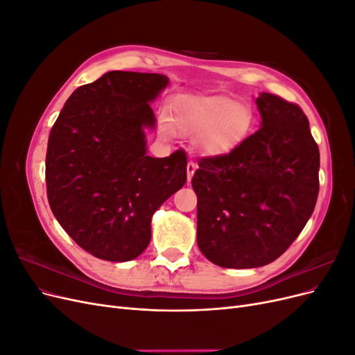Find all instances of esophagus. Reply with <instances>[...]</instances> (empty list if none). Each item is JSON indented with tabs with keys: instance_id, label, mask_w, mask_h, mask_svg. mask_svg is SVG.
<instances>
[{
	"instance_id": "esophagus-1",
	"label": "esophagus",
	"mask_w": 355,
	"mask_h": 355,
	"mask_svg": "<svg viewBox=\"0 0 355 355\" xmlns=\"http://www.w3.org/2000/svg\"><path fill=\"white\" fill-rule=\"evenodd\" d=\"M197 170V164L194 163V161H189V163L187 164V176H188V182H191L192 176H194Z\"/></svg>"
}]
</instances>
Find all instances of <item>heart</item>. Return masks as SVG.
Returning a JSON list of instances; mask_svg holds the SVG:
<instances>
[{"label": "heart", "mask_w": 355, "mask_h": 355, "mask_svg": "<svg viewBox=\"0 0 355 355\" xmlns=\"http://www.w3.org/2000/svg\"><path fill=\"white\" fill-rule=\"evenodd\" d=\"M252 121L245 105L225 96H180L171 103L170 123L163 116L159 128L166 137H196L201 154L222 157L241 144Z\"/></svg>", "instance_id": "1"}]
</instances>
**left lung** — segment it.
Listing matches in <instances>:
<instances>
[{
  "label": "left lung",
  "instance_id": "obj_1",
  "mask_svg": "<svg viewBox=\"0 0 355 355\" xmlns=\"http://www.w3.org/2000/svg\"><path fill=\"white\" fill-rule=\"evenodd\" d=\"M261 128L192 178L197 244L222 268L274 262L304 230L318 197L320 151L308 118L271 93L256 98Z\"/></svg>",
  "mask_w": 355,
  "mask_h": 355
}]
</instances>
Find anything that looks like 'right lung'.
<instances>
[{
	"label": "right lung",
	"mask_w": 355,
	"mask_h": 355,
	"mask_svg": "<svg viewBox=\"0 0 355 355\" xmlns=\"http://www.w3.org/2000/svg\"><path fill=\"white\" fill-rule=\"evenodd\" d=\"M170 80L110 71L75 90L53 125L46 155L50 209L81 249L127 262L151 241L154 213L187 182V155L146 154L151 105Z\"/></svg>",
	"instance_id": "add662e5"
}]
</instances>
